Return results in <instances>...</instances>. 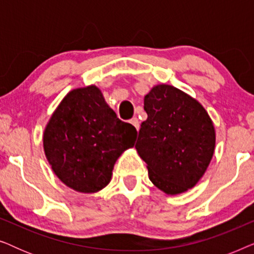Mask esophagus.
<instances>
[{
	"instance_id": "esophagus-1",
	"label": "esophagus",
	"mask_w": 254,
	"mask_h": 254,
	"mask_svg": "<svg viewBox=\"0 0 254 254\" xmlns=\"http://www.w3.org/2000/svg\"><path fill=\"white\" fill-rule=\"evenodd\" d=\"M129 124L133 125V126L136 128V129L138 130V128H140V123H138V119L137 118H133V119L129 120Z\"/></svg>"
}]
</instances>
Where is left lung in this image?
Masks as SVG:
<instances>
[{"instance_id":"8db88e82","label":"left lung","mask_w":254,"mask_h":254,"mask_svg":"<svg viewBox=\"0 0 254 254\" xmlns=\"http://www.w3.org/2000/svg\"><path fill=\"white\" fill-rule=\"evenodd\" d=\"M147 120L135 148L147 163L151 183L168 195L185 193L199 183L216 143L213 120L199 100L169 84L144 96Z\"/></svg>"}]
</instances>
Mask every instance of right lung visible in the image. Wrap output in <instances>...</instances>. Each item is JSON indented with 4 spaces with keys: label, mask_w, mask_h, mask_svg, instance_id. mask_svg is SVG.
<instances>
[{
    "label": "right lung",
    "mask_w": 254,
    "mask_h": 254,
    "mask_svg": "<svg viewBox=\"0 0 254 254\" xmlns=\"http://www.w3.org/2000/svg\"><path fill=\"white\" fill-rule=\"evenodd\" d=\"M137 131L118 119L98 86L69 91L44 129L43 144L55 176L79 193L109 185L118 158L134 147Z\"/></svg>",
    "instance_id": "1"
}]
</instances>
